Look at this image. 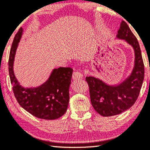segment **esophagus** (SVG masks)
<instances>
[{"mask_svg": "<svg viewBox=\"0 0 150 150\" xmlns=\"http://www.w3.org/2000/svg\"><path fill=\"white\" fill-rule=\"evenodd\" d=\"M83 76V74L80 71H75L73 74V79H75V80H77V79H79L82 78Z\"/></svg>", "mask_w": 150, "mask_h": 150, "instance_id": "34e87169", "label": "esophagus"}]
</instances>
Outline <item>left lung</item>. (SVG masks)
<instances>
[{"label": "left lung", "instance_id": "1", "mask_svg": "<svg viewBox=\"0 0 150 150\" xmlns=\"http://www.w3.org/2000/svg\"><path fill=\"white\" fill-rule=\"evenodd\" d=\"M134 47L135 65L131 75L122 83L110 86L93 77H86L90 97L94 109L103 117L119 115L129 109L139 97L144 79L145 68L137 38L125 21H122L117 34Z\"/></svg>", "mask_w": 150, "mask_h": 150}]
</instances>
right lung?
<instances>
[{
    "label": "right lung",
    "mask_w": 150,
    "mask_h": 150,
    "mask_svg": "<svg viewBox=\"0 0 150 150\" xmlns=\"http://www.w3.org/2000/svg\"><path fill=\"white\" fill-rule=\"evenodd\" d=\"M23 29H19L13 38L9 57V73L13 92L20 105L40 119L53 120L67 112L69 101V86L73 69L59 67L52 72L49 79L40 86L24 88L19 84L13 71V60Z\"/></svg>",
    "instance_id": "add662e5"
}]
</instances>
